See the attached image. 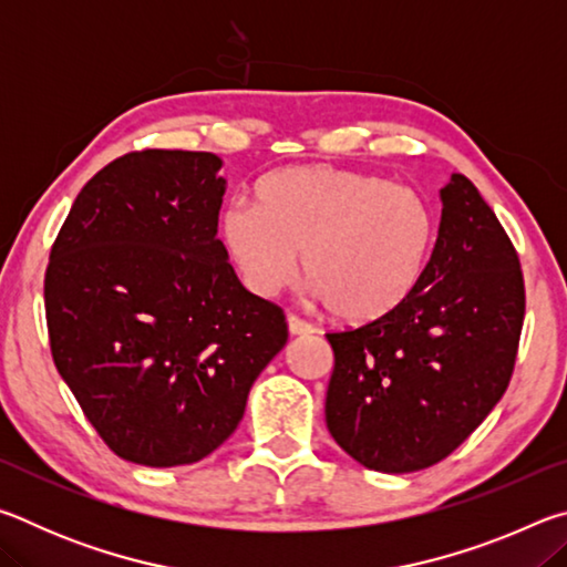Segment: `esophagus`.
<instances>
[{"instance_id":"esophagus-1","label":"esophagus","mask_w":567,"mask_h":567,"mask_svg":"<svg viewBox=\"0 0 567 567\" xmlns=\"http://www.w3.org/2000/svg\"><path fill=\"white\" fill-rule=\"evenodd\" d=\"M287 328H290L292 334H312L315 328L310 322H305L302 318H297V315H287Z\"/></svg>"}]
</instances>
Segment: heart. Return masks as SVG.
<instances>
[{"instance_id": "obj_1", "label": "heart", "mask_w": 567, "mask_h": 567, "mask_svg": "<svg viewBox=\"0 0 567 567\" xmlns=\"http://www.w3.org/2000/svg\"><path fill=\"white\" fill-rule=\"evenodd\" d=\"M435 213L405 185L328 165L265 177L255 207L229 203L219 233L243 282L275 297L295 280L297 252L334 318H385L420 285L435 245Z\"/></svg>"}]
</instances>
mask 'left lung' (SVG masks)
Returning a JSON list of instances; mask_svg holds the SVG:
<instances>
[{"instance_id": "obj_1", "label": "left lung", "mask_w": 567, "mask_h": 567, "mask_svg": "<svg viewBox=\"0 0 567 567\" xmlns=\"http://www.w3.org/2000/svg\"><path fill=\"white\" fill-rule=\"evenodd\" d=\"M443 217L425 275L405 302L328 332V430L378 473H415L473 435L513 378L525 282L501 219L465 175L440 189Z\"/></svg>"}]
</instances>
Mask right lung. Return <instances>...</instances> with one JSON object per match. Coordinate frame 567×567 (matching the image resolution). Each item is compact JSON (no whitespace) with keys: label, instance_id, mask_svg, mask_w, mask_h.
<instances>
[{"label":"right lung","instance_id":"right-lung-1","mask_svg":"<svg viewBox=\"0 0 567 567\" xmlns=\"http://www.w3.org/2000/svg\"><path fill=\"white\" fill-rule=\"evenodd\" d=\"M213 152L142 150L76 195L44 275L52 360L114 455L189 465L235 433L287 342L282 307L245 290L217 239Z\"/></svg>","mask_w":567,"mask_h":567}]
</instances>
